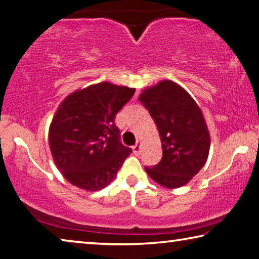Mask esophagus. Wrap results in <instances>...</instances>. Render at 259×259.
Returning a JSON list of instances; mask_svg holds the SVG:
<instances>
[{"mask_svg": "<svg viewBox=\"0 0 259 259\" xmlns=\"http://www.w3.org/2000/svg\"><path fill=\"white\" fill-rule=\"evenodd\" d=\"M132 149H133V152L135 153V155H138V153L140 152V143L137 142V144H134Z\"/></svg>", "mask_w": 259, "mask_h": 259, "instance_id": "34e87169", "label": "esophagus"}]
</instances>
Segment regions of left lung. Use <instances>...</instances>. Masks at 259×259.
I'll return each mask as SVG.
<instances>
[{"label":"left lung","mask_w":259,"mask_h":259,"mask_svg":"<svg viewBox=\"0 0 259 259\" xmlns=\"http://www.w3.org/2000/svg\"><path fill=\"white\" fill-rule=\"evenodd\" d=\"M140 102L155 120L162 158L146 167L147 174L161 187H183L206 164L210 148L201 109L187 91L173 80H161L140 94Z\"/></svg>","instance_id":"1"}]
</instances>
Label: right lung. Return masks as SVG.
Returning a JSON list of instances; mask_svg holds the SVG:
<instances>
[{
	"label": "right lung",
	"mask_w": 259,
	"mask_h": 259,
	"mask_svg": "<svg viewBox=\"0 0 259 259\" xmlns=\"http://www.w3.org/2000/svg\"><path fill=\"white\" fill-rule=\"evenodd\" d=\"M135 89L102 81L63 100L49 130L54 164L63 178L86 191L106 188L132 149L122 146L117 112Z\"/></svg>",
	"instance_id": "1"
}]
</instances>
